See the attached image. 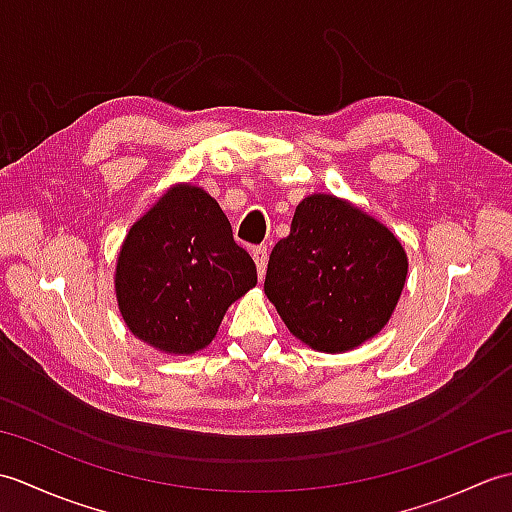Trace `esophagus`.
<instances>
[{
    "instance_id": "34e87169",
    "label": "esophagus",
    "mask_w": 512,
    "mask_h": 512,
    "mask_svg": "<svg viewBox=\"0 0 512 512\" xmlns=\"http://www.w3.org/2000/svg\"><path fill=\"white\" fill-rule=\"evenodd\" d=\"M250 255H253V259H255L259 279H264V275H266V264H268V248H266V246H255L253 250H250Z\"/></svg>"
}]
</instances>
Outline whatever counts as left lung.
<instances>
[{"mask_svg": "<svg viewBox=\"0 0 512 512\" xmlns=\"http://www.w3.org/2000/svg\"><path fill=\"white\" fill-rule=\"evenodd\" d=\"M407 268L405 248L385 224L336 195L314 193L270 253L264 292L299 341L336 354L385 328Z\"/></svg>", "mask_w": 512, "mask_h": 512, "instance_id": "1", "label": "left lung"}]
</instances>
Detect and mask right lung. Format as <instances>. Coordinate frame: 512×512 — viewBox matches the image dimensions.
<instances>
[{
	"label": "right lung",
	"mask_w": 512,
	"mask_h": 512,
	"mask_svg": "<svg viewBox=\"0 0 512 512\" xmlns=\"http://www.w3.org/2000/svg\"><path fill=\"white\" fill-rule=\"evenodd\" d=\"M257 284L231 222L209 193L176 184L129 228L116 259V301L134 336L165 354L209 345L233 301Z\"/></svg>",
	"instance_id": "right-lung-1"
}]
</instances>
